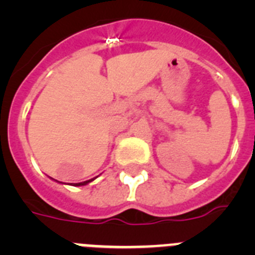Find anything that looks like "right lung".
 <instances>
[{
    "instance_id": "1",
    "label": "right lung",
    "mask_w": 255,
    "mask_h": 255,
    "mask_svg": "<svg viewBox=\"0 0 255 255\" xmlns=\"http://www.w3.org/2000/svg\"><path fill=\"white\" fill-rule=\"evenodd\" d=\"M94 179H91V180H87V181H83V182H78V184H70V185L73 186H83V185H87V184H89L91 181H93Z\"/></svg>"
}]
</instances>
